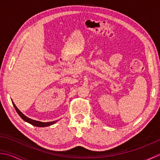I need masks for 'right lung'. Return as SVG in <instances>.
Listing matches in <instances>:
<instances>
[{"label": "right lung", "instance_id": "obj_1", "mask_svg": "<svg viewBox=\"0 0 160 160\" xmlns=\"http://www.w3.org/2000/svg\"><path fill=\"white\" fill-rule=\"evenodd\" d=\"M12 103H13V107H14V108H15V109H16V112H17V113H18V114L20 115V117L24 121H25L26 122H28V123L31 124L33 125V126H35V127H49V126H51V125H52V124H55L56 122H57L58 121V120H56V121H52V122H40V121H37V120H32V119H30V118H29L28 117H27L26 115H24V114L22 113V112L20 111L18 109V108L16 107L15 104L13 102V101H12Z\"/></svg>", "mask_w": 160, "mask_h": 160}]
</instances>
